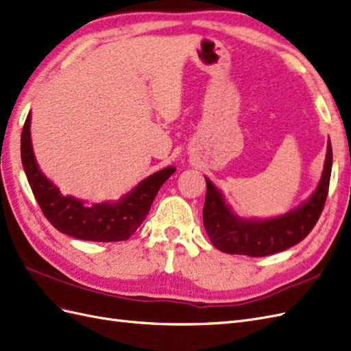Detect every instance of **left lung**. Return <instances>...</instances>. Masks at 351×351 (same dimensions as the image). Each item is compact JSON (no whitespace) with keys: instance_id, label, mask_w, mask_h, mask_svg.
<instances>
[{"instance_id":"1","label":"left lung","mask_w":351,"mask_h":351,"mask_svg":"<svg viewBox=\"0 0 351 351\" xmlns=\"http://www.w3.org/2000/svg\"><path fill=\"white\" fill-rule=\"evenodd\" d=\"M332 168V147L328 139L324 171L315 192L302 204L274 218H241L232 212L221 190L206 180L204 226L214 246L231 254L259 258L300 243L319 219L328 195Z\"/></svg>"}]
</instances>
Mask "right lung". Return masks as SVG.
<instances>
[{
	"label": "right lung",
	"mask_w": 351,
	"mask_h": 351,
	"mask_svg": "<svg viewBox=\"0 0 351 351\" xmlns=\"http://www.w3.org/2000/svg\"><path fill=\"white\" fill-rule=\"evenodd\" d=\"M32 114L23 125L20 152L27 182L47 219L62 234L89 241L127 240L149 214L158 190L176 173L167 167L154 173L119 200L88 204L74 196L61 195L60 189L40 171L30 137Z\"/></svg>",
	"instance_id": "add662e5"
}]
</instances>
